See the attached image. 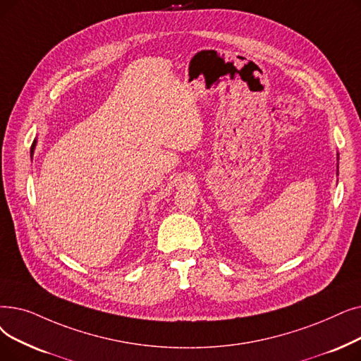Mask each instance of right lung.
<instances>
[{
  "instance_id": "obj_1",
  "label": "right lung",
  "mask_w": 361,
  "mask_h": 361,
  "mask_svg": "<svg viewBox=\"0 0 361 361\" xmlns=\"http://www.w3.org/2000/svg\"><path fill=\"white\" fill-rule=\"evenodd\" d=\"M35 146H37V138L34 140V143H32V147H30V158H32V154H34V152H35Z\"/></svg>"
}]
</instances>
